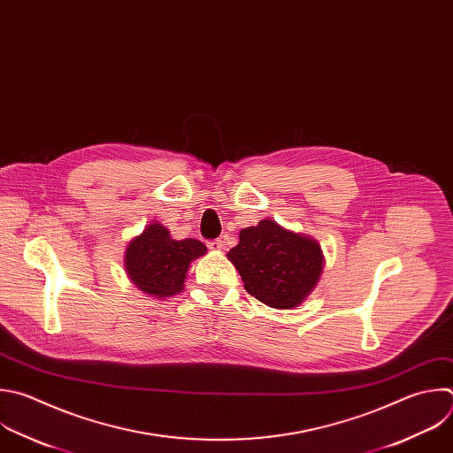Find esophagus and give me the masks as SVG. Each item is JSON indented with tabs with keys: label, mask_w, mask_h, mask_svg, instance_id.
<instances>
[{
	"label": "esophagus",
	"mask_w": 453,
	"mask_h": 453,
	"mask_svg": "<svg viewBox=\"0 0 453 453\" xmlns=\"http://www.w3.org/2000/svg\"><path fill=\"white\" fill-rule=\"evenodd\" d=\"M208 247H210L211 250H222V249H224V242H222L220 238H215V240H210V242H208Z\"/></svg>",
	"instance_id": "esophagus-1"
}]
</instances>
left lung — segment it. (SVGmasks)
<instances>
[{"mask_svg": "<svg viewBox=\"0 0 453 453\" xmlns=\"http://www.w3.org/2000/svg\"><path fill=\"white\" fill-rule=\"evenodd\" d=\"M249 295L275 310L296 308L320 279V245L303 234L261 220L240 231V242L227 252Z\"/></svg>", "mask_w": 453, "mask_h": 453, "instance_id": "1", "label": "left lung"}]
</instances>
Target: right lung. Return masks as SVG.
Wrapping results in <instances>:
<instances>
[{
    "label": "right lung",
    "instance_id": "add662e5",
    "mask_svg": "<svg viewBox=\"0 0 453 453\" xmlns=\"http://www.w3.org/2000/svg\"><path fill=\"white\" fill-rule=\"evenodd\" d=\"M206 252V245L194 238L173 240L169 231L155 222L126 249L129 279L145 293L169 296L183 289L190 263Z\"/></svg>",
    "mask_w": 453,
    "mask_h": 453
}]
</instances>
